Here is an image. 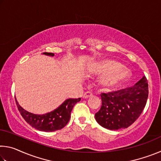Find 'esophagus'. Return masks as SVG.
<instances>
[{
  "mask_svg": "<svg viewBox=\"0 0 161 161\" xmlns=\"http://www.w3.org/2000/svg\"><path fill=\"white\" fill-rule=\"evenodd\" d=\"M82 97H83L84 99H87V98L92 97V92H85V93L83 94Z\"/></svg>",
  "mask_w": 161,
  "mask_h": 161,
  "instance_id": "1",
  "label": "esophagus"
}]
</instances>
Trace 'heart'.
Returning <instances> with one entry per match:
<instances>
[{"label":"heart","instance_id":"b5f03b06","mask_svg":"<svg viewBox=\"0 0 161 161\" xmlns=\"http://www.w3.org/2000/svg\"><path fill=\"white\" fill-rule=\"evenodd\" d=\"M89 73L92 75L106 73L103 77L102 85L108 89H115L129 80L130 72L121 63L113 60H102L95 64Z\"/></svg>","mask_w":161,"mask_h":161}]
</instances>
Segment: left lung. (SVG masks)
I'll list each match as a JSON object with an SVG mask.
<instances>
[{
    "mask_svg": "<svg viewBox=\"0 0 161 161\" xmlns=\"http://www.w3.org/2000/svg\"><path fill=\"white\" fill-rule=\"evenodd\" d=\"M148 97V85L145 76L131 87L102 93V107L95 114L96 121L107 129H126L140 116Z\"/></svg>",
    "mask_w": 161,
    "mask_h": 161,
    "instance_id": "obj_1",
    "label": "left lung"
}]
</instances>
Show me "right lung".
Returning <instances> with one entry per match:
<instances>
[{"label": "right lung", "instance_id": "add662e5", "mask_svg": "<svg viewBox=\"0 0 161 161\" xmlns=\"http://www.w3.org/2000/svg\"><path fill=\"white\" fill-rule=\"evenodd\" d=\"M45 55L53 57L54 53H43ZM81 100L79 99H68L65 100L56 109L45 114H34L22 108L15 99L16 104L21 116L32 127L37 130L45 132L55 131L62 129L69 121L71 112L76 103Z\"/></svg>", "mask_w": 161, "mask_h": 161}]
</instances>
